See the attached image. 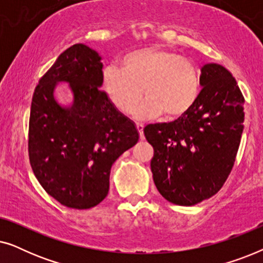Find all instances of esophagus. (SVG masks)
<instances>
[{
  "mask_svg": "<svg viewBox=\"0 0 263 263\" xmlns=\"http://www.w3.org/2000/svg\"><path fill=\"white\" fill-rule=\"evenodd\" d=\"M136 129H138V132L140 134V139H141V140L145 139V135H143V124L136 123Z\"/></svg>",
  "mask_w": 263,
  "mask_h": 263,
  "instance_id": "1",
  "label": "esophagus"
}]
</instances>
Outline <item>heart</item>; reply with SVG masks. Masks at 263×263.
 <instances>
[{"label":"heart","instance_id":"1","mask_svg":"<svg viewBox=\"0 0 263 263\" xmlns=\"http://www.w3.org/2000/svg\"><path fill=\"white\" fill-rule=\"evenodd\" d=\"M103 88L121 112L136 110L140 120L164 116L177 120L192 110L200 95L199 70L192 61L160 48H143L127 53L121 67L109 66L103 73Z\"/></svg>","mask_w":263,"mask_h":263}]
</instances>
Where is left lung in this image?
Returning <instances> with one entry per match:
<instances>
[{
  "label": "left lung",
  "mask_w": 263,
  "mask_h": 263,
  "mask_svg": "<svg viewBox=\"0 0 263 263\" xmlns=\"http://www.w3.org/2000/svg\"><path fill=\"white\" fill-rule=\"evenodd\" d=\"M200 85L202 89L188 114L143 129L154 149V184L161 196L179 206H193L221 189L244 128V97L226 68L204 64Z\"/></svg>",
  "instance_id": "1"
}]
</instances>
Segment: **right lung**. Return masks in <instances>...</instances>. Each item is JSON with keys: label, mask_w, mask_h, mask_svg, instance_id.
<instances>
[{"label": "right lung", "mask_w": 263, "mask_h": 263, "mask_svg": "<svg viewBox=\"0 0 263 263\" xmlns=\"http://www.w3.org/2000/svg\"><path fill=\"white\" fill-rule=\"evenodd\" d=\"M100 60L85 44L68 48L41 78L31 104L32 170L50 196L75 210H88L105 199L111 166L139 141L135 124L100 91ZM59 82L70 84V107L60 106L53 97Z\"/></svg>", "instance_id": "1"}]
</instances>
